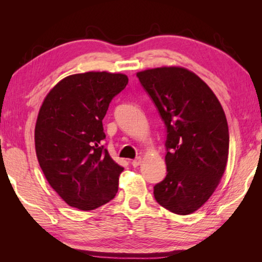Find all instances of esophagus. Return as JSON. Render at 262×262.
Masks as SVG:
<instances>
[{
    "label": "esophagus",
    "instance_id": "esophagus-1",
    "mask_svg": "<svg viewBox=\"0 0 262 262\" xmlns=\"http://www.w3.org/2000/svg\"><path fill=\"white\" fill-rule=\"evenodd\" d=\"M141 163H142V159L141 158H137V159L132 161V165L134 166V168H136V166H138Z\"/></svg>",
    "mask_w": 262,
    "mask_h": 262
}]
</instances>
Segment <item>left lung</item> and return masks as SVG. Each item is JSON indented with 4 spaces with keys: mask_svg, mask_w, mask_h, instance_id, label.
Listing matches in <instances>:
<instances>
[{
    "mask_svg": "<svg viewBox=\"0 0 262 262\" xmlns=\"http://www.w3.org/2000/svg\"><path fill=\"white\" fill-rule=\"evenodd\" d=\"M166 128V177L154 186L157 202L174 214L202 207L219 186L229 157V126L214 92L191 71L138 72Z\"/></svg>",
    "mask_w": 262,
    "mask_h": 262,
    "instance_id": "obj_1",
    "label": "left lung"
}]
</instances>
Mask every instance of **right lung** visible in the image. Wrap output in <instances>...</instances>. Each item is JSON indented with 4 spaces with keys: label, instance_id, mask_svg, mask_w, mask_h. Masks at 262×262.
<instances>
[{
    "label": "right lung",
    "instance_id": "right-lung-1",
    "mask_svg": "<svg viewBox=\"0 0 262 262\" xmlns=\"http://www.w3.org/2000/svg\"><path fill=\"white\" fill-rule=\"evenodd\" d=\"M127 84L125 74L86 72L59 81L43 100L35 128L37 159L49 185L72 207L96 209L118 191L124 168L102 145V119Z\"/></svg>",
    "mask_w": 262,
    "mask_h": 262
}]
</instances>
